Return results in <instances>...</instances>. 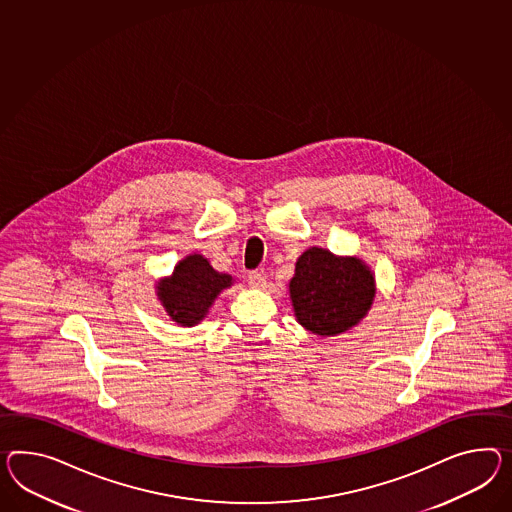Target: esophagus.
<instances>
[{"label": "esophagus", "mask_w": 512, "mask_h": 512, "mask_svg": "<svg viewBox=\"0 0 512 512\" xmlns=\"http://www.w3.org/2000/svg\"><path fill=\"white\" fill-rule=\"evenodd\" d=\"M249 284L250 288H263L265 286V276L258 271H252L249 273Z\"/></svg>", "instance_id": "34e87169"}]
</instances>
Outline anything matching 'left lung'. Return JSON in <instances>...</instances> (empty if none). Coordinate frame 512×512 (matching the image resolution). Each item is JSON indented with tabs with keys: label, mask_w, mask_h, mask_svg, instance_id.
<instances>
[{
	"label": "left lung",
	"mask_w": 512,
	"mask_h": 512,
	"mask_svg": "<svg viewBox=\"0 0 512 512\" xmlns=\"http://www.w3.org/2000/svg\"><path fill=\"white\" fill-rule=\"evenodd\" d=\"M288 289L297 323L321 338L356 327L377 297L375 273L362 258L321 247H310L297 258Z\"/></svg>",
	"instance_id": "left-lung-1"
}]
</instances>
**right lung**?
<instances>
[{
	"label": "right lung",
	"mask_w": 512,
	"mask_h": 512,
	"mask_svg": "<svg viewBox=\"0 0 512 512\" xmlns=\"http://www.w3.org/2000/svg\"><path fill=\"white\" fill-rule=\"evenodd\" d=\"M232 286L234 276L215 271L208 258L193 252L174 265L171 275L156 282V297L178 327H195Z\"/></svg>",
	"instance_id": "add662e5"
}]
</instances>
